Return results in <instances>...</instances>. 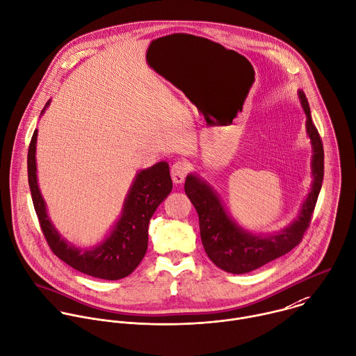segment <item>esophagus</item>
I'll return each instance as SVG.
<instances>
[{
    "instance_id": "34e87169",
    "label": "esophagus",
    "mask_w": 356,
    "mask_h": 356,
    "mask_svg": "<svg viewBox=\"0 0 356 356\" xmlns=\"http://www.w3.org/2000/svg\"><path fill=\"white\" fill-rule=\"evenodd\" d=\"M189 171V164L185 160H179L172 164L171 167V177L175 184H182L185 181V177Z\"/></svg>"
}]
</instances>
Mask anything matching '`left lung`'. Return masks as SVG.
I'll return each instance as SVG.
<instances>
[{
  "instance_id": "1",
  "label": "left lung",
  "mask_w": 356,
  "mask_h": 356,
  "mask_svg": "<svg viewBox=\"0 0 356 356\" xmlns=\"http://www.w3.org/2000/svg\"><path fill=\"white\" fill-rule=\"evenodd\" d=\"M302 110L306 115V134L312 145V186L296 218L273 234H254L242 228L227 211L218 193L196 172L188 174L185 193L199 216L200 238L210 260L221 270L232 274L253 271L271 260L288 253L300 241L309 227L324 175L323 143L312 122L307 99L298 90Z\"/></svg>"
}]
</instances>
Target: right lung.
<instances>
[{"label":"right lung","mask_w":356,"mask_h":356,"mask_svg":"<svg viewBox=\"0 0 356 356\" xmlns=\"http://www.w3.org/2000/svg\"><path fill=\"white\" fill-rule=\"evenodd\" d=\"M47 102L42 115L50 106ZM38 129L35 131L28 153V177L36 214L43 234L56 256L72 268L103 280H120L129 275L142 261L147 250V228L156 209L172 191V181L167 161L136 172L118 220L106 238L90 248H81L61 236L51 222L47 204L42 196L36 164Z\"/></svg>","instance_id":"right-lung-1"}]
</instances>
